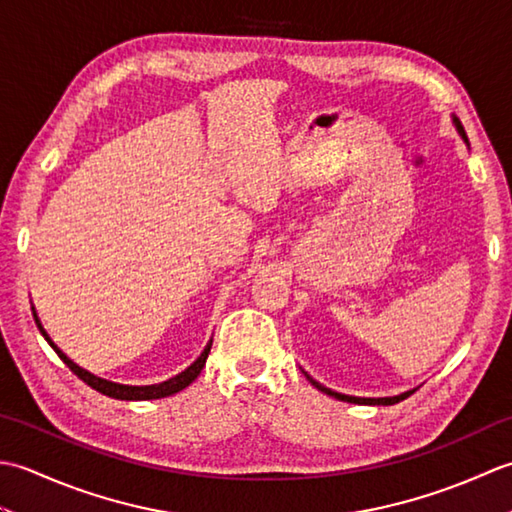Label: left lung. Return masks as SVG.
Returning a JSON list of instances; mask_svg holds the SVG:
<instances>
[{"instance_id": "1", "label": "left lung", "mask_w": 512, "mask_h": 512, "mask_svg": "<svg viewBox=\"0 0 512 512\" xmlns=\"http://www.w3.org/2000/svg\"><path fill=\"white\" fill-rule=\"evenodd\" d=\"M453 125H455V129H458V134L466 140V134H464V127H462V123L458 121V118L453 116ZM466 143H469V140H466ZM306 378L310 380V383L317 387L319 391H323V394H328V396H332V398H336V400H343V402H354V405H396V402H400V400H405V398H409L413 391L416 389H411V391H405V394H400V396H389V398H358V396H345V394H339V391H332V389H328V387H323V385H319L317 380L314 378H310L308 374H306Z\"/></svg>"}]
</instances>
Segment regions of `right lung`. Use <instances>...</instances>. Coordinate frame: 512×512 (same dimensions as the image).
<instances>
[{"label":"right lung","mask_w":512,"mask_h":512,"mask_svg":"<svg viewBox=\"0 0 512 512\" xmlns=\"http://www.w3.org/2000/svg\"><path fill=\"white\" fill-rule=\"evenodd\" d=\"M32 317H35V323H37V328H39V332L43 334V339H46L48 343H50V347L54 352L59 354V358L61 361L68 365L72 372L79 376L85 385H90L92 389H96V391H101L103 396H110V398H116V400H156V398H167V396H173V394H178V391H182L184 387H189L195 378L200 376V372H202V367H204V363H206V358H209V352H211V345H213V339L206 343V347H204V352L195 358V361L184 369V372H180L178 376H173V378H169V380H165V383H158V385H121V383H112V380H105V378H99V376H94V374H90L88 369H83V367H79L76 365L74 361H70L68 356H65L57 345H54V341L50 339L48 336V332L43 330V325H41V321H39V317H37V312H35V308H32Z\"/></svg>","instance_id":"add662e5"}]
</instances>
